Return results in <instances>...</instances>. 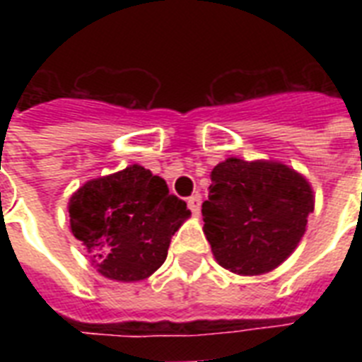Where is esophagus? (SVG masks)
Returning <instances> with one entry per match:
<instances>
[{"label":"esophagus","mask_w":362,"mask_h":362,"mask_svg":"<svg viewBox=\"0 0 362 362\" xmlns=\"http://www.w3.org/2000/svg\"><path fill=\"white\" fill-rule=\"evenodd\" d=\"M187 206H189V210H192L193 214L197 216L199 210H201V195L195 193V195H192V197L187 199Z\"/></svg>","instance_id":"34e87169"}]
</instances>
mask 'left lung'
Returning <instances> with one entry per match:
<instances>
[{
    "label": "left lung",
    "mask_w": 362,
    "mask_h": 362,
    "mask_svg": "<svg viewBox=\"0 0 362 362\" xmlns=\"http://www.w3.org/2000/svg\"><path fill=\"white\" fill-rule=\"evenodd\" d=\"M210 178L203 229L216 261L242 276L264 274L284 263L314 212L308 180L278 161L238 158L216 165Z\"/></svg>",
    "instance_id": "8db88e82"
}]
</instances>
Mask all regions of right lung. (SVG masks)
<instances>
[{"mask_svg":"<svg viewBox=\"0 0 362 362\" xmlns=\"http://www.w3.org/2000/svg\"><path fill=\"white\" fill-rule=\"evenodd\" d=\"M71 233L110 280L139 281L167 259L170 238L189 218L163 178L141 165L86 182L69 199Z\"/></svg>","mask_w":362,"mask_h":362,"instance_id":"obj_1","label":"right lung"}]
</instances>
